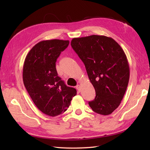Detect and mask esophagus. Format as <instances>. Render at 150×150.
<instances>
[{
  "mask_svg": "<svg viewBox=\"0 0 150 150\" xmlns=\"http://www.w3.org/2000/svg\"><path fill=\"white\" fill-rule=\"evenodd\" d=\"M76 89H77V90L78 91V92H80V91H81V86H79V85H78V86H76Z\"/></svg>",
  "mask_w": 150,
  "mask_h": 150,
  "instance_id": "1",
  "label": "esophagus"
}]
</instances>
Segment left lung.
I'll list each match as a JSON object with an SVG mask.
<instances>
[{"label":"left lung","instance_id":"obj_1","mask_svg":"<svg viewBox=\"0 0 150 150\" xmlns=\"http://www.w3.org/2000/svg\"><path fill=\"white\" fill-rule=\"evenodd\" d=\"M71 45L84 62L96 91L89 106L98 114H111L120 106L129 82V66L123 49L112 38L98 35L73 38Z\"/></svg>","mask_w":150,"mask_h":150}]
</instances>
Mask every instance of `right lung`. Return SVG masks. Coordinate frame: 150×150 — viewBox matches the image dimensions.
Listing matches in <instances>:
<instances>
[{"instance_id": "add662e5", "label": "right lung", "mask_w": 150, "mask_h": 150, "mask_svg": "<svg viewBox=\"0 0 150 150\" xmlns=\"http://www.w3.org/2000/svg\"><path fill=\"white\" fill-rule=\"evenodd\" d=\"M69 40H42L32 48L25 59L22 78L35 105L50 116L65 112L76 89L67 86L57 76V59L67 48Z\"/></svg>"}]
</instances>
